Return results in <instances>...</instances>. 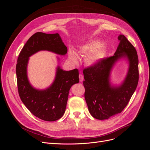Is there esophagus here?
I'll list each match as a JSON object with an SVG mask.
<instances>
[{
	"mask_svg": "<svg viewBox=\"0 0 150 150\" xmlns=\"http://www.w3.org/2000/svg\"><path fill=\"white\" fill-rule=\"evenodd\" d=\"M79 81H81V82H83V81H84V77L81 74H80L79 75Z\"/></svg>",
	"mask_w": 150,
	"mask_h": 150,
	"instance_id": "esophagus-1",
	"label": "esophagus"
}]
</instances>
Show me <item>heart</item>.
<instances>
[{
    "instance_id": "b5f03b06",
    "label": "heart",
    "mask_w": 150,
    "mask_h": 150,
    "mask_svg": "<svg viewBox=\"0 0 150 150\" xmlns=\"http://www.w3.org/2000/svg\"><path fill=\"white\" fill-rule=\"evenodd\" d=\"M103 42L101 40H95L80 47L79 52L82 55L87 56L86 62L89 65H96L105 57L107 52V47L103 46ZM69 56L74 62H78L79 57L75 52L70 51Z\"/></svg>"
}]
</instances>
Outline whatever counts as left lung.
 I'll return each mask as SVG.
<instances>
[{"label": "left lung", "instance_id": "left-lung-1", "mask_svg": "<svg viewBox=\"0 0 150 150\" xmlns=\"http://www.w3.org/2000/svg\"><path fill=\"white\" fill-rule=\"evenodd\" d=\"M117 39L120 43L114 55L83 70L85 100L90 114L98 120H106L120 113L128 104L138 83L137 50L124 35H120ZM125 57L130 62L128 74L123 83L113 87L109 83L111 68L118 58Z\"/></svg>", "mask_w": 150, "mask_h": 150}]
</instances>
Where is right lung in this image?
I'll list each match as a JSON object with an SVG mask.
<instances>
[{
    "label": "right lung",
    "mask_w": 150,
    "mask_h": 150,
    "mask_svg": "<svg viewBox=\"0 0 150 150\" xmlns=\"http://www.w3.org/2000/svg\"><path fill=\"white\" fill-rule=\"evenodd\" d=\"M42 50L65 55L67 48L59 34L36 33L29 39L17 59L16 75L18 92L21 101L31 113L44 121H56L65 112L68 95L71 86L78 83L79 71H69L57 67L55 80L49 88L38 90L32 87L27 76L29 57Z\"/></svg>",
    "instance_id": "1"
}]
</instances>
